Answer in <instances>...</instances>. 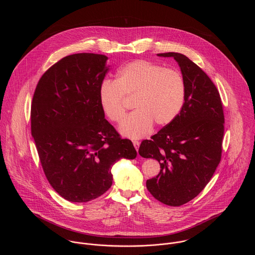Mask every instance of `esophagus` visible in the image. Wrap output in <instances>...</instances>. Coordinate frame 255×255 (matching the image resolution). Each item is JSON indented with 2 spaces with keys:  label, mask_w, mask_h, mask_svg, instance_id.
Segmentation results:
<instances>
[{
  "label": "esophagus",
  "mask_w": 255,
  "mask_h": 255,
  "mask_svg": "<svg viewBox=\"0 0 255 255\" xmlns=\"http://www.w3.org/2000/svg\"><path fill=\"white\" fill-rule=\"evenodd\" d=\"M132 143H133V146H134V148L136 149V151L138 150V148H139V145H140V142L139 141H137V140H133L132 141Z\"/></svg>",
  "instance_id": "34e87169"
}]
</instances>
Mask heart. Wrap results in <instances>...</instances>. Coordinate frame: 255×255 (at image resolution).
<instances>
[{"label": "heart", "mask_w": 255, "mask_h": 255, "mask_svg": "<svg viewBox=\"0 0 255 255\" xmlns=\"http://www.w3.org/2000/svg\"><path fill=\"white\" fill-rule=\"evenodd\" d=\"M126 97H134L135 108L122 124L120 132L129 138L146 135L155 123L170 125L181 113L185 99V83L180 72L144 60L123 67L116 80H104L98 91L103 113L112 122L121 123L126 115Z\"/></svg>", "instance_id": "b5f03b06"}]
</instances>
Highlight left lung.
<instances>
[{"instance_id": "1", "label": "left lung", "mask_w": 255, "mask_h": 255, "mask_svg": "<svg viewBox=\"0 0 255 255\" xmlns=\"http://www.w3.org/2000/svg\"><path fill=\"white\" fill-rule=\"evenodd\" d=\"M157 56L173 57L179 64L185 99L178 117L143 140L138 153L157 160L161 167L158 176L146 182L149 192L166 205L181 206L197 196L215 173L225 119L215 84L196 64L180 53Z\"/></svg>"}]
</instances>
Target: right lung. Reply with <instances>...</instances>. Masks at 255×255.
Instances as JSON below:
<instances>
[{"label": "right lung", "mask_w": 255, "mask_h": 255, "mask_svg": "<svg viewBox=\"0 0 255 255\" xmlns=\"http://www.w3.org/2000/svg\"><path fill=\"white\" fill-rule=\"evenodd\" d=\"M104 55L79 53L52 66L38 81L31 134L45 176L71 202H87L112 185V167L137 155L105 119L98 91L109 66Z\"/></svg>", "instance_id": "right-lung-1"}]
</instances>
